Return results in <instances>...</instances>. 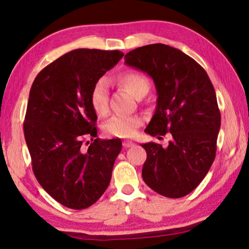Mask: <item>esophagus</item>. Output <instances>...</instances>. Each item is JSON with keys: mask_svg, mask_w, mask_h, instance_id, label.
I'll list each match as a JSON object with an SVG mask.
<instances>
[{"mask_svg": "<svg viewBox=\"0 0 249 249\" xmlns=\"http://www.w3.org/2000/svg\"><path fill=\"white\" fill-rule=\"evenodd\" d=\"M133 146H135V143L133 142H129V140H124V142H123V147L124 148H130Z\"/></svg>", "mask_w": 249, "mask_h": 249, "instance_id": "34e87169", "label": "esophagus"}]
</instances>
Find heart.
Wrapping results in <instances>:
<instances>
[{
  "label": "heart",
  "mask_w": 249,
  "mask_h": 249,
  "mask_svg": "<svg viewBox=\"0 0 249 249\" xmlns=\"http://www.w3.org/2000/svg\"><path fill=\"white\" fill-rule=\"evenodd\" d=\"M117 80L137 99L146 96L150 88L146 76L139 71H125L119 76ZM90 103L94 112L99 115H106L109 111V87L105 78L99 79L93 85L90 92ZM142 119L138 116L114 115L107 121L105 130L111 136L129 138L136 134V130L142 125Z\"/></svg>",
  "instance_id": "1"
}]
</instances>
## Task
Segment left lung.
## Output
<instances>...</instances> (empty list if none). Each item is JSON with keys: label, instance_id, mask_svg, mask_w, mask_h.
I'll use <instances>...</instances> for the list:
<instances>
[{"label": "left lung", "instance_id": "1", "mask_svg": "<svg viewBox=\"0 0 249 249\" xmlns=\"http://www.w3.org/2000/svg\"><path fill=\"white\" fill-rule=\"evenodd\" d=\"M125 64L155 81L157 107L144 132L172 135L168 148L142 144L147 152L144 183L162 196H186L205 178L215 158L221 114L209 76L187 54L162 43L128 52Z\"/></svg>", "mask_w": 249, "mask_h": 249}]
</instances>
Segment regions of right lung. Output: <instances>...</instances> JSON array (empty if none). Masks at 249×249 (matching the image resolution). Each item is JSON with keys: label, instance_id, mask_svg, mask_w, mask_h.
Instances as JSON below:
<instances>
[{"label": "right lung", "instance_id": "1", "mask_svg": "<svg viewBox=\"0 0 249 249\" xmlns=\"http://www.w3.org/2000/svg\"><path fill=\"white\" fill-rule=\"evenodd\" d=\"M123 55L74 50L44 67L31 86L24 134L34 173L50 196L71 209H86L103 195L122 150L120 139L96 138L90 92ZM86 137L93 142L88 148Z\"/></svg>", "mask_w": 249, "mask_h": 249}]
</instances>
